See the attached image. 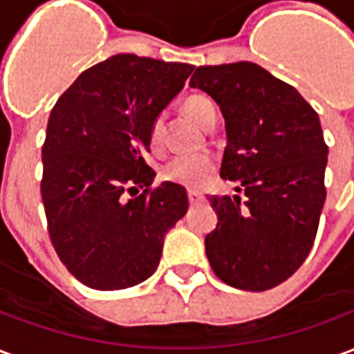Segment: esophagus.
Wrapping results in <instances>:
<instances>
[{"label":"esophagus","mask_w":354,"mask_h":354,"mask_svg":"<svg viewBox=\"0 0 354 354\" xmlns=\"http://www.w3.org/2000/svg\"><path fill=\"white\" fill-rule=\"evenodd\" d=\"M187 199H189L192 205H197V203H201V201H205V195L199 192H189L187 193Z\"/></svg>","instance_id":"esophagus-1"}]
</instances>
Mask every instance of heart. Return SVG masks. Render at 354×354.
I'll return each instance as SVG.
<instances>
[{"mask_svg":"<svg viewBox=\"0 0 354 354\" xmlns=\"http://www.w3.org/2000/svg\"><path fill=\"white\" fill-rule=\"evenodd\" d=\"M185 111L197 121V123L207 127L212 119H216L214 104L205 98V96H192L185 100ZM162 136V117H157L151 129H149V140L151 144L157 146L161 142ZM216 169L214 157L210 155H178L172 161L165 167L162 176L169 182L184 185L189 189H197L201 185H205L208 182V178L212 176V172Z\"/></svg>","mask_w":354,"mask_h":354,"instance_id":"heart-1","label":"heart"}]
</instances>
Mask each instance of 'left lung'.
I'll return each mask as SVG.
<instances>
[{"mask_svg": "<svg viewBox=\"0 0 354 354\" xmlns=\"http://www.w3.org/2000/svg\"><path fill=\"white\" fill-rule=\"evenodd\" d=\"M189 87L220 106L227 136L220 176L237 184L233 197H208L218 214L205 237L210 267L233 288H274L311 252L326 201L319 115L254 62L199 66Z\"/></svg>", "mask_w": 354, "mask_h": 354, "instance_id": "obj_1", "label": "left lung"}]
</instances>
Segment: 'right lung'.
<instances>
[{
    "label": "right lung",
    "instance_id": "add662e5",
    "mask_svg": "<svg viewBox=\"0 0 354 354\" xmlns=\"http://www.w3.org/2000/svg\"><path fill=\"white\" fill-rule=\"evenodd\" d=\"M193 68L113 55L81 73L50 111L41 149L49 237L88 288H131L151 277L165 235L187 212L185 187L149 189L155 170L144 155L151 123ZM136 187L145 192L129 200Z\"/></svg>",
    "mask_w": 354,
    "mask_h": 354
}]
</instances>
